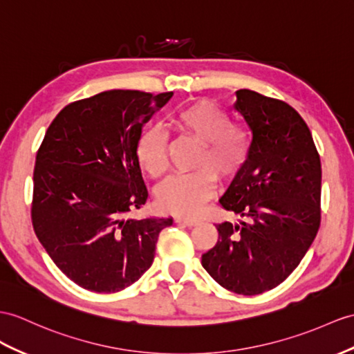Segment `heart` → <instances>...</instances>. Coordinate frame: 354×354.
Masks as SVG:
<instances>
[{
	"label": "heart",
	"mask_w": 354,
	"mask_h": 354,
	"mask_svg": "<svg viewBox=\"0 0 354 354\" xmlns=\"http://www.w3.org/2000/svg\"><path fill=\"white\" fill-rule=\"evenodd\" d=\"M195 182L191 177L174 178L162 189L158 198V205L163 212L171 213L172 210L191 212L195 210L201 204L205 196V189H198L194 186ZM175 196V201H171V196Z\"/></svg>",
	"instance_id": "1"
}]
</instances>
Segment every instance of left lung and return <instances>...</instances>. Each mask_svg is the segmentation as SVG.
I'll return each mask as SVG.
<instances>
[{
    "label": "left lung",
    "instance_id": "1",
    "mask_svg": "<svg viewBox=\"0 0 354 354\" xmlns=\"http://www.w3.org/2000/svg\"><path fill=\"white\" fill-rule=\"evenodd\" d=\"M169 97L103 91L63 108L43 138L32 227L58 269L85 290L132 286L153 264L159 232L172 225L141 212L149 194L136 153L142 126Z\"/></svg>",
    "mask_w": 354,
    "mask_h": 354
}]
</instances>
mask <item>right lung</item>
I'll use <instances>...</instances> for the list:
<instances>
[{
  "instance_id": "add662e5",
  "label": "right lung",
  "mask_w": 354,
  "mask_h": 354,
  "mask_svg": "<svg viewBox=\"0 0 354 354\" xmlns=\"http://www.w3.org/2000/svg\"><path fill=\"white\" fill-rule=\"evenodd\" d=\"M248 129L246 160L219 200L239 219L218 223L203 267L219 286L252 296L286 281L320 227L322 162L311 131L288 103L236 91Z\"/></svg>"
}]
</instances>
